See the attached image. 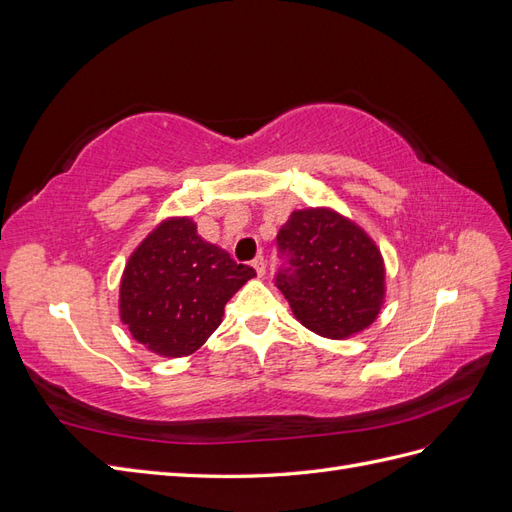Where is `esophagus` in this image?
Here are the masks:
<instances>
[{"label": "esophagus", "instance_id": "1", "mask_svg": "<svg viewBox=\"0 0 512 512\" xmlns=\"http://www.w3.org/2000/svg\"><path fill=\"white\" fill-rule=\"evenodd\" d=\"M252 267L256 269L258 277H262V275L267 273V262H265V258H262V256H258V258H254V260H252Z\"/></svg>", "mask_w": 512, "mask_h": 512}]
</instances>
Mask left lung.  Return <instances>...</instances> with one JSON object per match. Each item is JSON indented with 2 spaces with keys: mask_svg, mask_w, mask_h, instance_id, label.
Masks as SVG:
<instances>
[{
  "mask_svg": "<svg viewBox=\"0 0 512 512\" xmlns=\"http://www.w3.org/2000/svg\"><path fill=\"white\" fill-rule=\"evenodd\" d=\"M277 247L288 267L275 275V286L303 327L346 339L378 318L384 260L361 226L327 207L292 211Z\"/></svg>",
  "mask_w": 512,
  "mask_h": 512,
  "instance_id": "left-lung-1",
  "label": "left lung"
}]
</instances>
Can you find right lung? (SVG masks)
I'll use <instances>...</instances> for the list:
<instances>
[{
	"mask_svg": "<svg viewBox=\"0 0 512 512\" xmlns=\"http://www.w3.org/2000/svg\"><path fill=\"white\" fill-rule=\"evenodd\" d=\"M256 271L198 237L190 218H168L132 252L121 275L119 316L147 350L188 356L220 327L224 305Z\"/></svg>",
	"mask_w": 512,
	"mask_h": 512,
	"instance_id": "add662e5",
	"label": "right lung"
}]
</instances>
